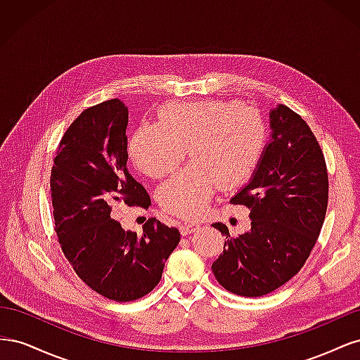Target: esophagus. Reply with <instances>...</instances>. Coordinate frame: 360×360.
Instances as JSON below:
<instances>
[{
	"label": "esophagus",
	"mask_w": 360,
	"mask_h": 360,
	"mask_svg": "<svg viewBox=\"0 0 360 360\" xmlns=\"http://www.w3.org/2000/svg\"><path fill=\"white\" fill-rule=\"evenodd\" d=\"M197 228H198V225L197 224H181L180 225V233H181V236H188V234H192V233H195L197 231Z\"/></svg>",
	"instance_id": "obj_1"
}]
</instances>
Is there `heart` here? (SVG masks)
Segmentation results:
<instances>
[{
  "label": "heart",
  "instance_id": "heart-1",
  "mask_svg": "<svg viewBox=\"0 0 360 360\" xmlns=\"http://www.w3.org/2000/svg\"><path fill=\"white\" fill-rule=\"evenodd\" d=\"M269 141L264 118L255 110L226 101L168 103L159 123L141 124L129 141L135 167L151 179L168 176L186 156L192 163L163 183L158 201L163 210L195 219L221 186L233 191L254 176Z\"/></svg>",
  "mask_w": 360,
  "mask_h": 360
}]
</instances>
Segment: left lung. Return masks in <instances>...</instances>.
<instances>
[{
  "label": "left lung",
  "mask_w": 360,
  "mask_h": 360,
  "mask_svg": "<svg viewBox=\"0 0 360 360\" xmlns=\"http://www.w3.org/2000/svg\"><path fill=\"white\" fill-rule=\"evenodd\" d=\"M270 139L249 183L231 198L250 210V230L230 236L212 264L219 284L237 296L259 297L288 282L317 242L328 209L323 151L304 120L285 105L269 112Z\"/></svg>",
  "instance_id": "left-lung-1"
}]
</instances>
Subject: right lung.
Wrapping results in <instances>:
<instances>
[{
  "instance_id": "right-lung-1",
  "label": "right lung",
  "mask_w": 360,
  "mask_h": 360,
  "mask_svg": "<svg viewBox=\"0 0 360 360\" xmlns=\"http://www.w3.org/2000/svg\"><path fill=\"white\" fill-rule=\"evenodd\" d=\"M127 120V106L118 99L85 110L64 134L51 171L63 252L86 285L115 302L136 300L153 290L180 242L177 228L156 217L141 236L111 217L115 202L144 209L151 204L126 168Z\"/></svg>"
}]
</instances>
